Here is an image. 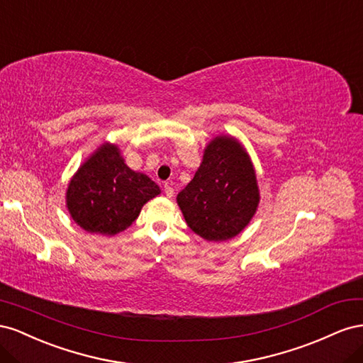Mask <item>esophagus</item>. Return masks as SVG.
<instances>
[{
  "instance_id": "1",
  "label": "esophagus",
  "mask_w": 363,
  "mask_h": 363,
  "mask_svg": "<svg viewBox=\"0 0 363 363\" xmlns=\"http://www.w3.org/2000/svg\"><path fill=\"white\" fill-rule=\"evenodd\" d=\"M164 193H165V196H167V198H173L174 190L172 187V184H164Z\"/></svg>"
}]
</instances>
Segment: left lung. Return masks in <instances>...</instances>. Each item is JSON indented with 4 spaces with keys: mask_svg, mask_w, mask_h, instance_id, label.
I'll return each mask as SVG.
<instances>
[{
    "mask_svg": "<svg viewBox=\"0 0 363 363\" xmlns=\"http://www.w3.org/2000/svg\"><path fill=\"white\" fill-rule=\"evenodd\" d=\"M258 201L250 157L231 137H217L206 146L201 167L178 194L185 222L210 242L239 234L252 219Z\"/></svg>",
    "mask_w": 363,
    "mask_h": 363,
    "instance_id": "left-lung-1",
    "label": "left lung"
}]
</instances>
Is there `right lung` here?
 <instances>
[{
  "instance_id": "add662e5",
  "label": "right lung",
  "mask_w": 363,
  "mask_h": 363,
  "mask_svg": "<svg viewBox=\"0 0 363 363\" xmlns=\"http://www.w3.org/2000/svg\"><path fill=\"white\" fill-rule=\"evenodd\" d=\"M160 191L149 176L124 164L117 146L105 144L71 179L67 206L85 231L113 235L130 226L143 205Z\"/></svg>"
}]
</instances>
